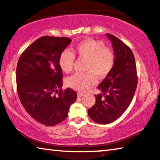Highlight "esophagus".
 Here are the masks:
<instances>
[{
  "label": "esophagus",
  "mask_w": 160,
  "mask_h": 160,
  "mask_svg": "<svg viewBox=\"0 0 160 160\" xmlns=\"http://www.w3.org/2000/svg\"><path fill=\"white\" fill-rule=\"evenodd\" d=\"M83 96H84V94L78 93V97H82Z\"/></svg>",
  "instance_id": "1"
}]
</instances>
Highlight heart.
Segmentation results:
<instances>
[{
    "mask_svg": "<svg viewBox=\"0 0 160 160\" xmlns=\"http://www.w3.org/2000/svg\"><path fill=\"white\" fill-rule=\"evenodd\" d=\"M80 58L87 60L85 74L76 73L66 80L69 88L80 92H85L97 83L95 76L104 78L111 72L115 65V53L105 47L102 41L85 39L78 42L73 49ZM75 55L68 49L64 50L59 57V66L65 73H70L73 69Z\"/></svg>",
    "mask_w": 160,
    "mask_h": 160,
    "instance_id": "b5f03b06",
    "label": "heart"
}]
</instances>
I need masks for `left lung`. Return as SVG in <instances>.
<instances>
[{
  "mask_svg": "<svg viewBox=\"0 0 160 160\" xmlns=\"http://www.w3.org/2000/svg\"><path fill=\"white\" fill-rule=\"evenodd\" d=\"M115 53V65L98 89L95 104L88 110V115L94 122L109 124L125 112L130 105L137 87L135 58L131 50L119 39L106 34Z\"/></svg>",
  "mask_w": 160,
  "mask_h": 160,
  "instance_id": "8db88e82",
  "label": "left lung"
}]
</instances>
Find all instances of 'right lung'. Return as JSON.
<instances>
[{
	"mask_svg": "<svg viewBox=\"0 0 160 160\" xmlns=\"http://www.w3.org/2000/svg\"><path fill=\"white\" fill-rule=\"evenodd\" d=\"M71 42L67 38L42 37L25 50L17 63L21 102L32 118L47 126L66 119L69 108L77 98V93L70 88L61 90L63 74L59 57Z\"/></svg>",
	"mask_w": 160,
	"mask_h": 160,
	"instance_id": "1",
	"label": "right lung"
}]
</instances>
